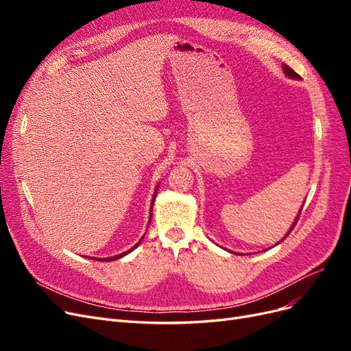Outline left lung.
<instances>
[{"label": "left lung", "mask_w": 351, "mask_h": 351, "mask_svg": "<svg viewBox=\"0 0 351 351\" xmlns=\"http://www.w3.org/2000/svg\"><path fill=\"white\" fill-rule=\"evenodd\" d=\"M282 70H284V73H285V76H289V77H291V79H300V76H299V74H297V73H295V71H294L293 69H290L289 66H282ZM299 217H300V212H299V215H297L295 221L293 222V226H291L290 231H289V232H287V234H285V237H287V236H289V234H290V232H291V230H293V228L295 227V224H297V221H299ZM285 237H284V239H285ZM284 239H282V240H284ZM282 240H281V241H282Z\"/></svg>", "instance_id": "1"}]
</instances>
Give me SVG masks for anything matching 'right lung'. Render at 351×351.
Masks as SVG:
<instances>
[{
	"label": "right lung",
	"instance_id": "obj_1",
	"mask_svg": "<svg viewBox=\"0 0 351 351\" xmlns=\"http://www.w3.org/2000/svg\"><path fill=\"white\" fill-rule=\"evenodd\" d=\"M156 190H158V187L155 189V193H156ZM155 196L156 195H154V200H155ZM154 200H152V205H154ZM151 217H152V208H151ZM151 217H149V222H151ZM143 239V237H142ZM142 239L139 240V241H137L136 244H134V246L132 247V249H129V250H127V252H124V253H120V254H117V256H112V258H95V259H97V261H99V262H110V261H115V259H120V258H123V256H125V254H129L130 252H133L137 246H139V244H141V241H142Z\"/></svg>",
	"mask_w": 351,
	"mask_h": 351
}]
</instances>
